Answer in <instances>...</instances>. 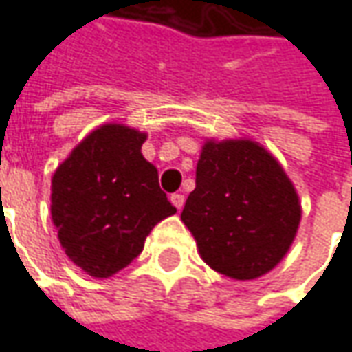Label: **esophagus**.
Listing matches in <instances>:
<instances>
[{"label": "esophagus", "mask_w": 352, "mask_h": 352, "mask_svg": "<svg viewBox=\"0 0 352 352\" xmlns=\"http://www.w3.org/2000/svg\"><path fill=\"white\" fill-rule=\"evenodd\" d=\"M171 203L177 206V210H181L183 205H185V195H181V192H173V195H171Z\"/></svg>", "instance_id": "esophagus-1"}]
</instances>
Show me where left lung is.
<instances>
[{
  "label": "left lung",
  "instance_id": "8db88e82",
  "mask_svg": "<svg viewBox=\"0 0 352 352\" xmlns=\"http://www.w3.org/2000/svg\"><path fill=\"white\" fill-rule=\"evenodd\" d=\"M181 221L208 266L234 280L270 272L289 250L301 208L280 163L254 142H206Z\"/></svg>",
  "mask_w": 352,
  "mask_h": 352
}]
</instances>
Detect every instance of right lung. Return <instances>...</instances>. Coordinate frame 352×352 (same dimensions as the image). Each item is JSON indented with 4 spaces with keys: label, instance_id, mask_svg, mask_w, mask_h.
Returning a JSON list of instances; mask_svg holds the SVG:
<instances>
[{
    "label": "right lung",
    "instance_id": "right-lung-1",
    "mask_svg": "<svg viewBox=\"0 0 352 352\" xmlns=\"http://www.w3.org/2000/svg\"><path fill=\"white\" fill-rule=\"evenodd\" d=\"M146 133L102 126L53 175L51 214L60 246L94 278H108L144 250L146 236L177 208L144 160Z\"/></svg>",
    "mask_w": 352,
    "mask_h": 352
}]
</instances>
